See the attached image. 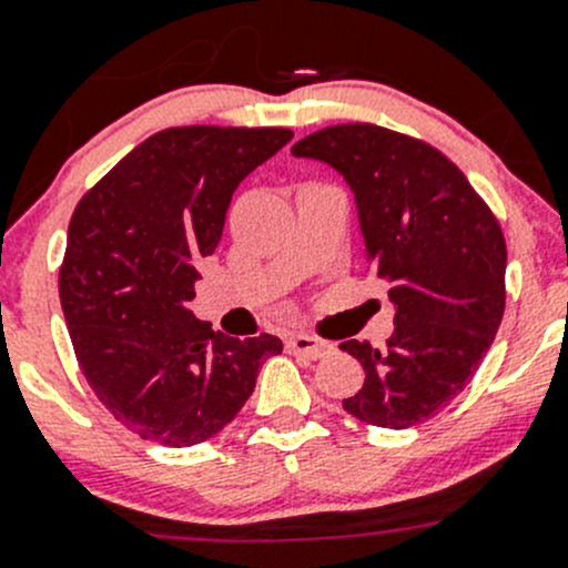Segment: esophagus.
I'll use <instances>...</instances> for the list:
<instances>
[{
    "instance_id": "obj_1",
    "label": "esophagus",
    "mask_w": 568,
    "mask_h": 568,
    "mask_svg": "<svg viewBox=\"0 0 568 568\" xmlns=\"http://www.w3.org/2000/svg\"><path fill=\"white\" fill-rule=\"evenodd\" d=\"M285 348H288L291 354H302V357L307 359H321L326 357V354H332V343L313 335H291L288 341H285Z\"/></svg>"
}]
</instances>
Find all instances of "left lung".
Here are the masks:
<instances>
[{
	"label": "left lung",
	"mask_w": 568,
	"mask_h": 568,
	"mask_svg": "<svg viewBox=\"0 0 568 568\" xmlns=\"http://www.w3.org/2000/svg\"><path fill=\"white\" fill-rule=\"evenodd\" d=\"M294 156L332 164L354 189L368 272L395 305L387 346L343 341L365 382L343 409L409 428L459 395L506 311V239L467 175L428 142L376 123L313 131Z\"/></svg>",
	"instance_id": "8db88e82"
}]
</instances>
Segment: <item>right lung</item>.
I'll return each instance as SVG.
<instances>
[{"label": "right lung", "mask_w": 568, "mask_h": 568, "mask_svg": "<svg viewBox=\"0 0 568 568\" xmlns=\"http://www.w3.org/2000/svg\"><path fill=\"white\" fill-rule=\"evenodd\" d=\"M294 136L283 125H173L125 153L79 200L60 302L79 371L136 437L189 448L255 390L280 337H227L189 311L194 263L220 244L239 183Z\"/></svg>", "instance_id": "add662e5"}]
</instances>
